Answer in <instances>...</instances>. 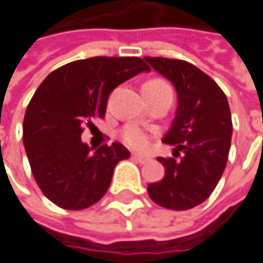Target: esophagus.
Returning <instances> with one entry per match:
<instances>
[{"mask_svg": "<svg viewBox=\"0 0 263 263\" xmlns=\"http://www.w3.org/2000/svg\"><path fill=\"white\" fill-rule=\"evenodd\" d=\"M132 157H133V160H136V161H139V163H146V161H149L151 160V157H148V156H142V154H132Z\"/></svg>", "mask_w": 263, "mask_h": 263, "instance_id": "34e87169", "label": "esophagus"}]
</instances>
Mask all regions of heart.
Instances as JSON below:
<instances>
[{"instance_id": "b5f03b06", "label": "heart", "mask_w": 263, "mask_h": 263, "mask_svg": "<svg viewBox=\"0 0 263 263\" xmlns=\"http://www.w3.org/2000/svg\"><path fill=\"white\" fill-rule=\"evenodd\" d=\"M145 85H154V86H169L166 82L160 81V79H154V81H149ZM151 135L143 130L142 127L136 125V124H128L125 125L121 130V141L128 146V148H133V149H143L148 146V142H149Z\"/></svg>"}]
</instances>
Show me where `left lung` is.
Segmentation results:
<instances>
[{"mask_svg":"<svg viewBox=\"0 0 263 263\" xmlns=\"http://www.w3.org/2000/svg\"><path fill=\"white\" fill-rule=\"evenodd\" d=\"M169 79L178 94L175 120L163 138L174 157H159L164 177L148 185L149 197L163 208L184 211L206 200L221 178L232 139V118L221 88L196 66L161 57H145Z\"/></svg>","mask_w":263,"mask_h":263,"instance_id":"1","label":"left lung"}]
</instances>
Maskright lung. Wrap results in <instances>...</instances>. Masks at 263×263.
<instances>
[{
    "label": "right lung",
    "mask_w": 263,
    "mask_h": 263,
    "mask_svg": "<svg viewBox=\"0 0 263 263\" xmlns=\"http://www.w3.org/2000/svg\"><path fill=\"white\" fill-rule=\"evenodd\" d=\"M142 71L149 67L138 57H94L53 70L37 88L24 118V145L37 185L60 208L99 202L115 166L130 157L118 142L92 153L81 135L104 118L109 94Z\"/></svg>",
    "instance_id": "1"
}]
</instances>
